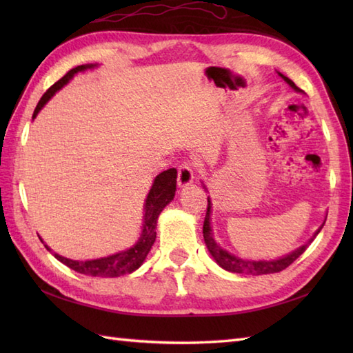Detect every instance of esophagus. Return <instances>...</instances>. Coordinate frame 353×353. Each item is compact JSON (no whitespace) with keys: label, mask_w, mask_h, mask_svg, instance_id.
<instances>
[{"label":"esophagus","mask_w":353,"mask_h":353,"mask_svg":"<svg viewBox=\"0 0 353 353\" xmlns=\"http://www.w3.org/2000/svg\"><path fill=\"white\" fill-rule=\"evenodd\" d=\"M194 182V170L191 163H182L177 172V183L181 188H186Z\"/></svg>","instance_id":"34e87169"}]
</instances>
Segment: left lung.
I'll list each match as a JSON object with an SVG mask.
<instances>
[{"instance_id": "1", "label": "left lung", "mask_w": 353, "mask_h": 353, "mask_svg": "<svg viewBox=\"0 0 353 353\" xmlns=\"http://www.w3.org/2000/svg\"><path fill=\"white\" fill-rule=\"evenodd\" d=\"M279 76L287 81V83L294 89L296 92H303L301 88H297L294 85V81L290 80L288 77H285L283 74L277 72ZM203 188L206 190V186L203 185ZM211 212H212V201L211 199L208 197V211H206V216H205V223H203V238H205V244L208 247L209 253L212 254V258L215 259L216 264H219L221 268L228 270L230 273H243V274H252V276H259V274H272V273H279L282 270L287 268L288 265H291L301 254L308 249V245L314 241V238L319 235V232L321 230V228L325 226V223L314 232L312 238L310 239L308 243H305L303 245L299 247V249L292 250L291 253L285 254V256L279 258V259H268V261H253V259H244V258H238L235 254L229 253L228 250H224L223 247H220V244L214 239V234H212V228H211Z\"/></svg>"}]
</instances>
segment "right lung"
Instances as JSON below:
<instances>
[{"label":"right lung","mask_w":353,"mask_h":353,"mask_svg":"<svg viewBox=\"0 0 353 353\" xmlns=\"http://www.w3.org/2000/svg\"><path fill=\"white\" fill-rule=\"evenodd\" d=\"M97 63H88L80 65L77 68H72L65 76L56 81L47 92L42 95V99L37 103V106L33 112V119L39 114V110L47 104L51 97L57 91L70 83V80L76 76L77 72L92 70L95 68ZM176 183H177V170L170 168L162 171L161 174H157L153 181L152 188H150L145 205H144V224H142V232L138 238V241L134 243L130 249H125L123 252H118L109 256L99 258V259H88V261H74L70 258L61 256V254L52 253L57 261H61L62 264L70 267L71 270L86 276H95V277H118L124 274H130L134 270H138L147 258L148 252L152 250V245L156 241V224L159 214L163 211V208L167 206L170 201L174 199L176 194ZM42 241V238H39ZM43 243V241H42ZM47 250L51 252L50 247L45 244Z\"/></svg>","instance_id":"1"}]
</instances>
